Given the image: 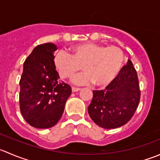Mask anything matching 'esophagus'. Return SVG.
I'll return each mask as SVG.
<instances>
[{"label": "esophagus", "instance_id": "34e87169", "mask_svg": "<svg viewBox=\"0 0 160 160\" xmlns=\"http://www.w3.org/2000/svg\"><path fill=\"white\" fill-rule=\"evenodd\" d=\"M79 90H80V88H74V87H72V92H77V91H79Z\"/></svg>", "mask_w": 160, "mask_h": 160}]
</instances>
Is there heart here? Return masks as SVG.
Wrapping results in <instances>:
<instances>
[{
    "mask_svg": "<svg viewBox=\"0 0 160 160\" xmlns=\"http://www.w3.org/2000/svg\"><path fill=\"white\" fill-rule=\"evenodd\" d=\"M125 55L116 46H106L94 42L74 46L70 54L64 51L56 53L54 65L63 79H72L82 69L73 81L77 84L93 83L97 87L110 84L122 70Z\"/></svg>",
    "mask_w": 160,
    "mask_h": 160,
    "instance_id": "heart-1",
    "label": "heart"
}]
</instances>
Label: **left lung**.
<instances>
[{
  "label": "left lung",
  "mask_w": 160,
  "mask_h": 160,
  "mask_svg": "<svg viewBox=\"0 0 160 160\" xmlns=\"http://www.w3.org/2000/svg\"><path fill=\"white\" fill-rule=\"evenodd\" d=\"M93 93L88 113L97 125L107 129L125 125L135 114L141 95L138 75L132 61L128 59L105 89L93 90Z\"/></svg>",
  "instance_id": "1"
}]
</instances>
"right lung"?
Wrapping results in <instances>:
<instances>
[{"label": "right lung", "instance_id": "1", "mask_svg": "<svg viewBox=\"0 0 160 160\" xmlns=\"http://www.w3.org/2000/svg\"><path fill=\"white\" fill-rule=\"evenodd\" d=\"M56 49L52 43L38 45L24 62L19 82L20 111L25 120L37 128H51L59 122L72 93L70 85L59 82L53 55Z\"/></svg>", "mask_w": 160, "mask_h": 160}]
</instances>
